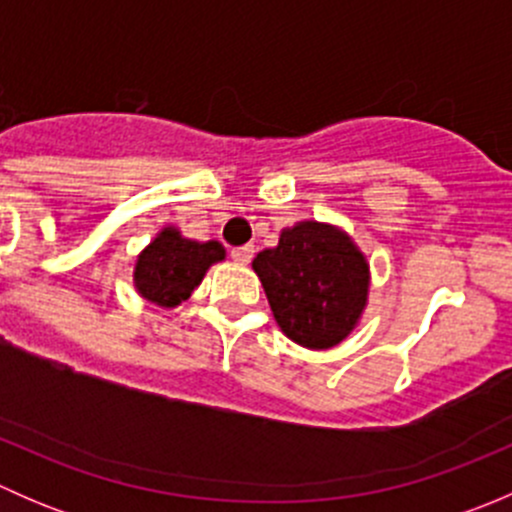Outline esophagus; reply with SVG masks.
Wrapping results in <instances>:
<instances>
[{"label":"esophagus","mask_w":512,"mask_h":512,"mask_svg":"<svg viewBox=\"0 0 512 512\" xmlns=\"http://www.w3.org/2000/svg\"><path fill=\"white\" fill-rule=\"evenodd\" d=\"M252 255H255V247H252V245L232 247V250H230V257L237 262V265H250Z\"/></svg>","instance_id":"esophagus-1"}]
</instances>
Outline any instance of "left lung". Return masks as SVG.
<instances>
[{
    "label": "left lung",
    "mask_w": 512,
    "mask_h": 512,
    "mask_svg": "<svg viewBox=\"0 0 512 512\" xmlns=\"http://www.w3.org/2000/svg\"><path fill=\"white\" fill-rule=\"evenodd\" d=\"M252 270L275 322L294 344L332 349L359 324L369 302V260L342 227L302 220L257 252Z\"/></svg>",
    "instance_id": "left-lung-1"
}]
</instances>
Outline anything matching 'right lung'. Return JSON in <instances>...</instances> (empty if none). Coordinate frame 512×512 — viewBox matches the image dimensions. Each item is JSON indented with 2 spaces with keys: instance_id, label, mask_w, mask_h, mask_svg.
Segmentation results:
<instances>
[{
  "instance_id": "add662e5",
  "label": "right lung",
  "mask_w": 512,
  "mask_h": 512,
  "mask_svg": "<svg viewBox=\"0 0 512 512\" xmlns=\"http://www.w3.org/2000/svg\"><path fill=\"white\" fill-rule=\"evenodd\" d=\"M223 260L225 247L218 240H190L168 225L136 257L133 287L151 304L173 309L193 294L215 262Z\"/></svg>"
}]
</instances>
